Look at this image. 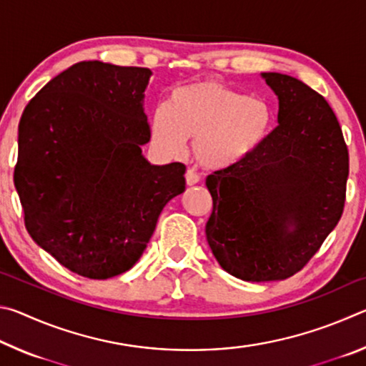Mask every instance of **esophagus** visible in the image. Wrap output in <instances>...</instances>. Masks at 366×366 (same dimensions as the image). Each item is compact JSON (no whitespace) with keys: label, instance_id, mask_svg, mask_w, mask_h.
<instances>
[{"label":"esophagus","instance_id":"1","mask_svg":"<svg viewBox=\"0 0 366 366\" xmlns=\"http://www.w3.org/2000/svg\"><path fill=\"white\" fill-rule=\"evenodd\" d=\"M198 181H200V176H198L195 171L189 169L187 172H185V184L195 185V184H198Z\"/></svg>","mask_w":366,"mask_h":366}]
</instances>
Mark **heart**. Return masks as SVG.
Segmentation results:
<instances>
[{"mask_svg": "<svg viewBox=\"0 0 366 366\" xmlns=\"http://www.w3.org/2000/svg\"><path fill=\"white\" fill-rule=\"evenodd\" d=\"M272 127V109L262 98H249L216 80L177 86L168 107L150 116L153 145L179 158L194 139V157L207 169H226L255 153Z\"/></svg>", "mask_w": 366, "mask_h": 366, "instance_id": "b5f03b06", "label": "heart"}]
</instances>
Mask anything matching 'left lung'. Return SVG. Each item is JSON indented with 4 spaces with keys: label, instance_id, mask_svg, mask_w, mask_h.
<instances>
[{
    "label": "left lung",
    "instance_id": "8db88e82",
    "mask_svg": "<svg viewBox=\"0 0 366 366\" xmlns=\"http://www.w3.org/2000/svg\"><path fill=\"white\" fill-rule=\"evenodd\" d=\"M259 76L277 97V127L242 163L207 177L209 249L222 269L252 282L286 280L307 264L340 219L349 176L325 98L286 74Z\"/></svg>",
    "mask_w": 366,
    "mask_h": 366
}]
</instances>
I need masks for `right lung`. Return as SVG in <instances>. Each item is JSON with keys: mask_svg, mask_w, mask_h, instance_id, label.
Masks as SVG:
<instances>
[{"mask_svg": "<svg viewBox=\"0 0 366 366\" xmlns=\"http://www.w3.org/2000/svg\"><path fill=\"white\" fill-rule=\"evenodd\" d=\"M152 71L82 61L24 109L14 185L34 242L72 272L108 280L142 257L185 166L152 164L144 108Z\"/></svg>", "mask_w": 366, "mask_h": 366, "instance_id": "right-lung-1", "label": "right lung"}]
</instances>
